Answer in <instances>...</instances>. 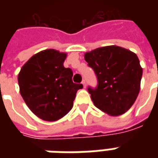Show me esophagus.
<instances>
[{
    "mask_svg": "<svg viewBox=\"0 0 158 158\" xmlns=\"http://www.w3.org/2000/svg\"><path fill=\"white\" fill-rule=\"evenodd\" d=\"M82 84H83V85H84V88H85V87H86V82H85V79H83Z\"/></svg>",
    "mask_w": 158,
    "mask_h": 158,
    "instance_id": "esophagus-1",
    "label": "esophagus"
}]
</instances>
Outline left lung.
<instances>
[{"instance_id":"1","label":"left lung","mask_w":158,"mask_h":158,"mask_svg":"<svg viewBox=\"0 0 158 158\" xmlns=\"http://www.w3.org/2000/svg\"><path fill=\"white\" fill-rule=\"evenodd\" d=\"M85 59L97 78L96 88L88 87L94 105L112 116L126 113L138 96L142 77L135 53L108 45L86 52Z\"/></svg>"}]
</instances>
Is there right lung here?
<instances>
[{"mask_svg":"<svg viewBox=\"0 0 158 158\" xmlns=\"http://www.w3.org/2000/svg\"><path fill=\"white\" fill-rule=\"evenodd\" d=\"M67 54L48 49L34 55L18 76L20 94L29 108L45 121L62 118L72 109L82 84L73 82V71L63 66Z\"/></svg>","mask_w":158,"mask_h":158,"instance_id":"obj_1","label":"right lung"}]
</instances>
